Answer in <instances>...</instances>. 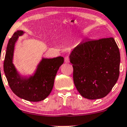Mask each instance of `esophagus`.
Wrapping results in <instances>:
<instances>
[{"mask_svg": "<svg viewBox=\"0 0 127 127\" xmlns=\"http://www.w3.org/2000/svg\"><path fill=\"white\" fill-rule=\"evenodd\" d=\"M65 63H69V59L68 56H65Z\"/></svg>", "mask_w": 127, "mask_h": 127, "instance_id": "obj_1", "label": "esophagus"}]
</instances>
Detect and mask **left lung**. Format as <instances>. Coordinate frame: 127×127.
Returning a JSON list of instances; mask_svg holds the SVG:
<instances>
[{"instance_id": "8db88e82", "label": "left lung", "mask_w": 127, "mask_h": 127, "mask_svg": "<svg viewBox=\"0 0 127 127\" xmlns=\"http://www.w3.org/2000/svg\"><path fill=\"white\" fill-rule=\"evenodd\" d=\"M76 89L83 97H104L117 83L120 75V53L114 38L82 42L69 55Z\"/></svg>"}]
</instances>
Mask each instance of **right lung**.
<instances>
[{
    "instance_id": "right-lung-1",
    "label": "right lung",
    "mask_w": 127,
    "mask_h": 127,
    "mask_svg": "<svg viewBox=\"0 0 127 127\" xmlns=\"http://www.w3.org/2000/svg\"><path fill=\"white\" fill-rule=\"evenodd\" d=\"M17 31L9 40L4 58V74L11 90L21 99L30 102H39L51 93L55 77L64 62L62 56L54 58H42L33 74L23 75L13 63L15 46L19 36L25 33Z\"/></svg>"
}]
</instances>
